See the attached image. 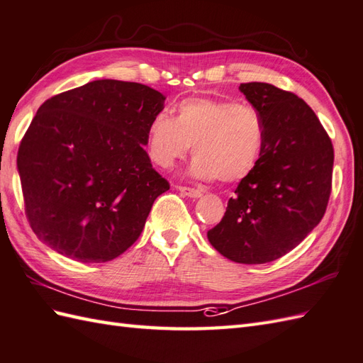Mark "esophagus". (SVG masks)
Returning <instances> with one entry per match:
<instances>
[{"instance_id": "34e87169", "label": "esophagus", "mask_w": 363, "mask_h": 363, "mask_svg": "<svg viewBox=\"0 0 363 363\" xmlns=\"http://www.w3.org/2000/svg\"><path fill=\"white\" fill-rule=\"evenodd\" d=\"M179 191L183 194V196L191 197V199H199V197H201V191H199V189H194V188L179 186Z\"/></svg>"}]
</instances>
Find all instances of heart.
<instances>
[{"label": "heart", "mask_w": 363, "mask_h": 363, "mask_svg": "<svg viewBox=\"0 0 363 363\" xmlns=\"http://www.w3.org/2000/svg\"><path fill=\"white\" fill-rule=\"evenodd\" d=\"M267 141L264 120L257 108L233 100L188 99L175 109V118L162 111L146 129L147 155L157 166H174L189 152V172L199 180L235 183L248 177Z\"/></svg>", "instance_id": "b5f03b06"}]
</instances>
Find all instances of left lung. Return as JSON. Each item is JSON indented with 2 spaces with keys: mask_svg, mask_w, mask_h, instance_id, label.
Listing matches in <instances>:
<instances>
[{
  "mask_svg": "<svg viewBox=\"0 0 363 363\" xmlns=\"http://www.w3.org/2000/svg\"><path fill=\"white\" fill-rule=\"evenodd\" d=\"M238 89L260 111L267 141L208 240L229 260L260 264L294 250L319 225L331 194L334 149L314 111L293 92L268 83Z\"/></svg>",
  "mask_w": 363,
  "mask_h": 363,
  "instance_id": "8db88e82",
  "label": "left lung"
}]
</instances>
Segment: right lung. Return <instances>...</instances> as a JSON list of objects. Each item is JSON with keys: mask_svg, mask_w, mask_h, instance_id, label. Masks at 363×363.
<instances>
[{"mask_svg": "<svg viewBox=\"0 0 363 363\" xmlns=\"http://www.w3.org/2000/svg\"><path fill=\"white\" fill-rule=\"evenodd\" d=\"M164 100L145 84L96 79L40 106L16 166L26 216L43 243L101 263L137 240L155 199L169 189L145 151Z\"/></svg>", "mask_w": 363, "mask_h": 363, "instance_id": "add662e5", "label": "right lung"}]
</instances>
